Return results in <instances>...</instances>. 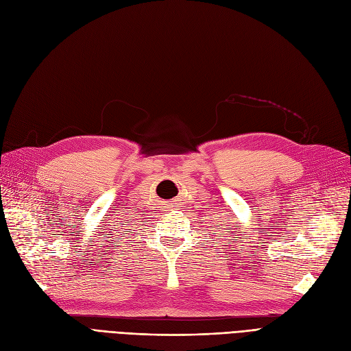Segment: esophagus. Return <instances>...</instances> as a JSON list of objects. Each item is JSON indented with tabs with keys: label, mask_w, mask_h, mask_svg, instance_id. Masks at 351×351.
<instances>
[{
	"label": "esophagus",
	"mask_w": 351,
	"mask_h": 351,
	"mask_svg": "<svg viewBox=\"0 0 351 351\" xmlns=\"http://www.w3.org/2000/svg\"><path fill=\"white\" fill-rule=\"evenodd\" d=\"M164 206L162 208H167V209H171V208H174V200H167V202H164V204H162Z\"/></svg>",
	"instance_id": "esophagus-1"
}]
</instances>
